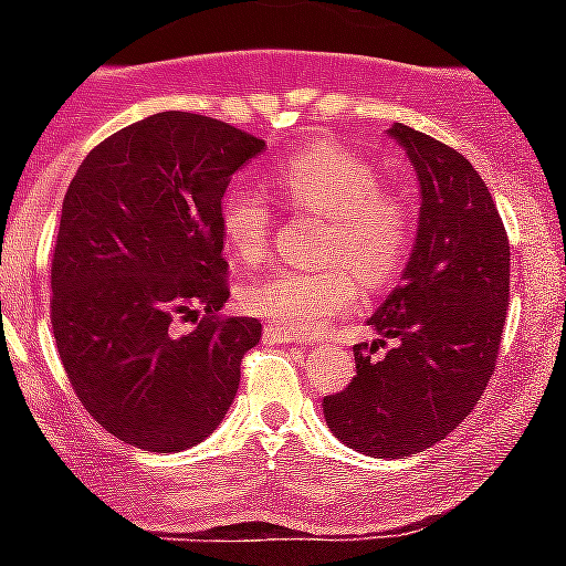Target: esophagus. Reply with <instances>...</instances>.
<instances>
[{"label": "esophagus", "instance_id": "34e87169", "mask_svg": "<svg viewBox=\"0 0 566 566\" xmlns=\"http://www.w3.org/2000/svg\"><path fill=\"white\" fill-rule=\"evenodd\" d=\"M262 342L265 345H290V342H298L293 334H284V331L273 328V325H265V331H262Z\"/></svg>", "mask_w": 566, "mask_h": 566}]
</instances>
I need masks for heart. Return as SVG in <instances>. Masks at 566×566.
I'll list each match as a JSON object with an SVG mask.
<instances>
[{"label":"heart","instance_id":"1","mask_svg":"<svg viewBox=\"0 0 566 566\" xmlns=\"http://www.w3.org/2000/svg\"><path fill=\"white\" fill-rule=\"evenodd\" d=\"M271 180L284 202L325 219L323 265L271 268L247 282L241 301L251 315L284 334H317L356 306L354 270L367 287H380L402 268L413 238L410 213L384 191V180L364 158L331 142L295 153L273 169ZM219 227L241 260H256L273 230L271 202L256 188L232 182L221 197Z\"/></svg>","mask_w":566,"mask_h":566}]
</instances>
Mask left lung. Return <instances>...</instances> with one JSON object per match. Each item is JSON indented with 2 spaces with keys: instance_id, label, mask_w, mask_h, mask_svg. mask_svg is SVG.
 Here are the masks:
<instances>
[{
  "instance_id": "obj_1",
  "label": "left lung",
  "mask_w": 566,
  "mask_h": 566,
  "mask_svg": "<svg viewBox=\"0 0 566 566\" xmlns=\"http://www.w3.org/2000/svg\"><path fill=\"white\" fill-rule=\"evenodd\" d=\"M389 134L419 175V232L402 282L369 317L380 339L353 347L356 378L323 399V413L356 452L410 458L443 441L493 378L510 306V238L468 158L402 123ZM378 346L387 356L375 363Z\"/></svg>"
}]
</instances>
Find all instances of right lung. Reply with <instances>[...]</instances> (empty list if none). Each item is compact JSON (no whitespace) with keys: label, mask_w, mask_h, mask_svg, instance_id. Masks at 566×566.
<instances>
[{"label":"right lung","mask_w":566,"mask_h":566,"mask_svg":"<svg viewBox=\"0 0 566 566\" xmlns=\"http://www.w3.org/2000/svg\"><path fill=\"white\" fill-rule=\"evenodd\" d=\"M262 150L230 123L161 112L93 147L67 186L51 328L87 413L130 447L182 452L235 399L262 325L221 315L230 265L219 205Z\"/></svg>","instance_id":"add662e5"}]
</instances>
